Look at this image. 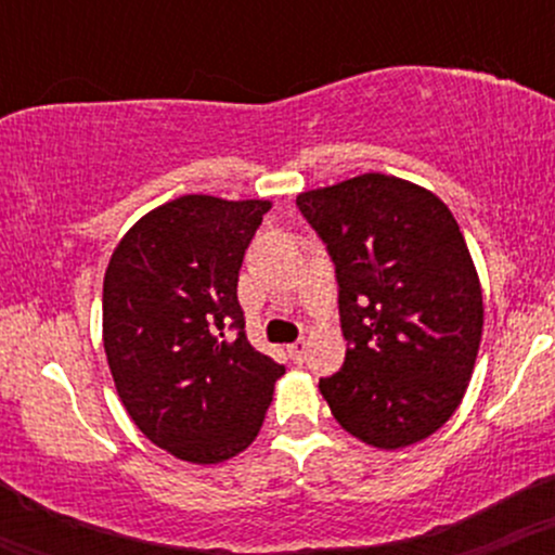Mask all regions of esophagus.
Here are the masks:
<instances>
[{
    "instance_id": "1",
    "label": "esophagus",
    "mask_w": 555,
    "mask_h": 555,
    "mask_svg": "<svg viewBox=\"0 0 555 555\" xmlns=\"http://www.w3.org/2000/svg\"><path fill=\"white\" fill-rule=\"evenodd\" d=\"M305 349H308L305 339H297L295 344H289V347H286V352H289V358L295 362H302L305 360Z\"/></svg>"
}]
</instances>
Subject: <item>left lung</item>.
<instances>
[{
  "label": "left lung",
  "instance_id": "1",
  "mask_svg": "<svg viewBox=\"0 0 555 555\" xmlns=\"http://www.w3.org/2000/svg\"><path fill=\"white\" fill-rule=\"evenodd\" d=\"M339 284L344 365L318 380L344 430L378 449L454 415L482 336L480 282L460 224L428 190L360 175L297 195Z\"/></svg>",
  "mask_w": 555,
  "mask_h": 555
}]
</instances>
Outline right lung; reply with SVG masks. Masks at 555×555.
Wrapping results in <instances>:
<instances>
[{"mask_svg":"<svg viewBox=\"0 0 555 555\" xmlns=\"http://www.w3.org/2000/svg\"><path fill=\"white\" fill-rule=\"evenodd\" d=\"M269 201L182 195L125 234L104 276V349L127 415L177 460L253 443L284 365L245 334L240 266Z\"/></svg>","mask_w":555,"mask_h":555,"instance_id":"right-lung-1","label":"right lung"}]
</instances>
